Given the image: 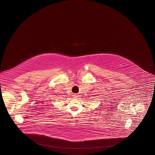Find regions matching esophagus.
<instances>
[{"mask_svg":"<svg viewBox=\"0 0 155 155\" xmlns=\"http://www.w3.org/2000/svg\"><path fill=\"white\" fill-rule=\"evenodd\" d=\"M73 97H74V98H77L78 97V95H76V94H74V95H73Z\"/></svg>","mask_w":155,"mask_h":155,"instance_id":"obj_1","label":"esophagus"}]
</instances>
